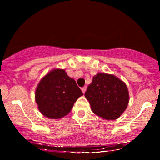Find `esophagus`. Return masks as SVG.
Masks as SVG:
<instances>
[{
	"label": "esophagus",
	"instance_id": "obj_1",
	"mask_svg": "<svg viewBox=\"0 0 160 160\" xmlns=\"http://www.w3.org/2000/svg\"><path fill=\"white\" fill-rule=\"evenodd\" d=\"M81 90H82V93H85V92H86V86H84V87H82V88H81Z\"/></svg>",
	"mask_w": 160,
	"mask_h": 160
}]
</instances>
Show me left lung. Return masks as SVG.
<instances>
[{"label":"left lung","instance_id":"left-lung-1","mask_svg":"<svg viewBox=\"0 0 160 160\" xmlns=\"http://www.w3.org/2000/svg\"><path fill=\"white\" fill-rule=\"evenodd\" d=\"M95 114L107 120H114L126 111L129 94L126 83L113 74L98 73L85 93Z\"/></svg>","mask_w":160,"mask_h":160}]
</instances>
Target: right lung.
I'll list each match as a JSON object with an SVG mask.
<instances>
[{
	"instance_id": "right-lung-1",
	"label": "right lung",
	"mask_w": 160,
	"mask_h": 160,
	"mask_svg": "<svg viewBox=\"0 0 160 160\" xmlns=\"http://www.w3.org/2000/svg\"><path fill=\"white\" fill-rule=\"evenodd\" d=\"M82 92L65 69L55 68L40 80L35 90V102L47 118L58 120L68 114Z\"/></svg>"
}]
</instances>
